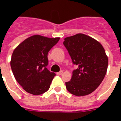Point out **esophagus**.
Listing matches in <instances>:
<instances>
[{
  "mask_svg": "<svg viewBox=\"0 0 121 121\" xmlns=\"http://www.w3.org/2000/svg\"><path fill=\"white\" fill-rule=\"evenodd\" d=\"M63 71H60V72L57 73V74H58V75H61V74H63Z\"/></svg>",
  "mask_w": 121,
  "mask_h": 121,
  "instance_id": "esophagus-1",
  "label": "esophagus"
}]
</instances>
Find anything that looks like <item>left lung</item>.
<instances>
[{
    "mask_svg": "<svg viewBox=\"0 0 121 121\" xmlns=\"http://www.w3.org/2000/svg\"><path fill=\"white\" fill-rule=\"evenodd\" d=\"M63 45L74 65L71 81L65 82L67 91L76 96H85L99 86L106 74L108 59L102 45L83 34L64 39Z\"/></svg>",
    "mask_w": 121,
    "mask_h": 121,
    "instance_id": "left-lung-1",
    "label": "left lung"
}]
</instances>
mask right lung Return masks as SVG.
<instances>
[{
    "instance_id": "right-lung-1",
    "label": "right lung",
    "mask_w": 121,
    "mask_h": 121,
    "mask_svg": "<svg viewBox=\"0 0 121 121\" xmlns=\"http://www.w3.org/2000/svg\"><path fill=\"white\" fill-rule=\"evenodd\" d=\"M59 40L60 37L35 35L25 39L14 50L11 68L15 80L26 92L39 95L50 88L56 74L47 68V55Z\"/></svg>"
}]
</instances>
